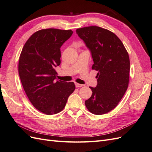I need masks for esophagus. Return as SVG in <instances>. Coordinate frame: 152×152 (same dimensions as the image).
Masks as SVG:
<instances>
[{
  "label": "esophagus",
  "mask_w": 152,
  "mask_h": 152,
  "mask_svg": "<svg viewBox=\"0 0 152 152\" xmlns=\"http://www.w3.org/2000/svg\"><path fill=\"white\" fill-rule=\"evenodd\" d=\"M83 86H84L83 84H78V83H75V86L77 87H82Z\"/></svg>",
  "instance_id": "obj_1"
}]
</instances>
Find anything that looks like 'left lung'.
Listing matches in <instances>:
<instances>
[{
  "label": "left lung",
  "instance_id": "obj_1",
  "mask_svg": "<svg viewBox=\"0 0 152 152\" xmlns=\"http://www.w3.org/2000/svg\"><path fill=\"white\" fill-rule=\"evenodd\" d=\"M78 36L91 54L92 68L98 71V84L85 104L95 115L107 113L115 108L127 91L130 61L127 50L118 37L107 29L92 26L78 28Z\"/></svg>",
  "mask_w": 152,
  "mask_h": 152
}]
</instances>
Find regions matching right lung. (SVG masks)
I'll use <instances>...</instances> for the list:
<instances>
[{"instance_id":"right-lung-1","label":"right lung","mask_w":152,"mask_h":152,"mask_svg":"<svg viewBox=\"0 0 152 152\" xmlns=\"http://www.w3.org/2000/svg\"><path fill=\"white\" fill-rule=\"evenodd\" d=\"M73 31L54 28L36 31L23 48L18 72L25 93L34 107L47 115L60 112L75 89L73 82L56 80L61 63V45Z\"/></svg>"}]
</instances>
